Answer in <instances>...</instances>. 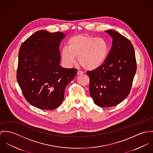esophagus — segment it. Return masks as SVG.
<instances>
[{
	"mask_svg": "<svg viewBox=\"0 0 153 153\" xmlns=\"http://www.w3.org/2000/svg\"><path fill=\"white\" fill-rule=\"evenodd\" d=\"M83 74V72L82 71H80V70H79V71H77V75H82V74Z\"/></svg>",
	"mask_w": 153,
	"mask_h": 153,
	"instance_id": "34e87169",
	"label": "esophagus"
}]
</instances>
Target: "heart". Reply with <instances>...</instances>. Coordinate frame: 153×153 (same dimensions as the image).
Wrapping results in <instances>:
<instances>
[{
	"instance_id": "b5f03b06",
	"label": "heart",
	"mask_w": 153,
	"mask_h": 153,
	"mask_svg": "<svg viewBox=\"0 0 153 153\" xmlns=\"http://www.w3.org/2000/svg\"><path fill=\"white\" fill-rule=\"evenodd\" d=\"M108 50V43L104 38L79 34L68 40V48L62 49L61 57L65 64L71 65L78 57V62L83 68L94 70L104 63Z\"/></svg>"
}]
</instances>
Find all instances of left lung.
<instances>
[{
  "mask_svg": "<svg viewBox=\"0 0 153 153\" xmlns=\"http://www.w3.org/2000/svg\"><path fill=\"white\" fill-rule=\"evenodd\" d=\"M113 38L112 46L102 66L87 71L90 96L102 107L116 105L130 93L137 70L135 51L130 41L118 32L105 31Z\"/></svg>",
  "mask_w": 153,
  "mask_h": 153,
  "instance_id": "left-lung-1",
  "label": "left lung"
}]
</instances>
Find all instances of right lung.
<instances>
[{
    "label": "right lung",
    "instance_id": "right-lung-1",
    "mask_svg": "<svg viewBox=\"0 0 153 153\" xmlns=\"http://www.w3.org/2000/svg\"><path fill=\"white\" fill-rule=\"evenodd\" d=\"M66 34L46 30L35 32L21 45L17 80L24 97L42 110H53L63 101L66 85L77 70L60 65L59 45Z\"/></svg>",
    "mask_w": 153,
    "mask_h": 153
}]
</instances>
